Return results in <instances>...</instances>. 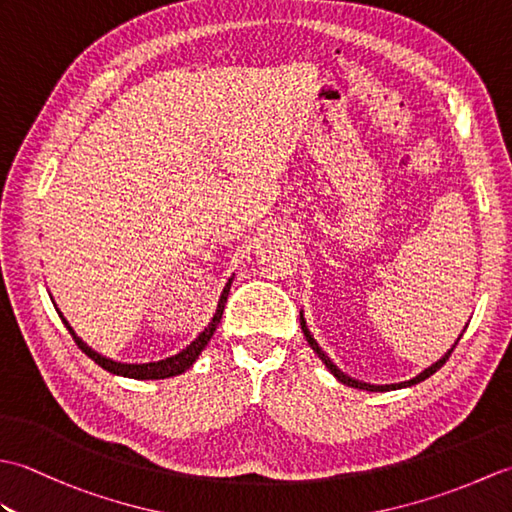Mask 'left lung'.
<instances>
[{
  "mask_svg": "<svg viewBox=\"0 0 512 512\" xmlns=\"http://www.w3.org/2000/svg\"><path fill=\"white\" fill-rule=\"evenodd\" d=\"M301 330H303V334H306V341H308V345L312 347V350H314V354H317L319 358H321V361L325 363V367H328L330 369V372L336 376V380H339V383H343V385H347V387H356V389H365V391H391V389H402V387H411V385H418V383H422V380L424 378H429L431 374H436L438 372V369L444 365V363H447L449 361V356H451V352L455 350V345H458V341H455V345L451 347V350L447 352V354H444L442 358H440V361H436V363H433L431 367H427V369H424V372H420L416 378H411V380H405V383H394V385H369V383H361V380H356V378H350V376H347V374H343L341 372V369L339 367H336L332 361H330V358L328 356H325V352L321 350V347H319V343L317 341H314V336L310 334V330H308V325H306V319H303V312H301ZM462 336V334H460Z\"/></svg>",
  "mask_w": 512,
  "mask_h": 512,
  "instance_id": "obj_1",
  "label": "left lung"
}]
</instances>
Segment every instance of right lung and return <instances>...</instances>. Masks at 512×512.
I'll list each match as a JSON object with an SVG mask.
<instances>
[{
	"label": "right lung",
	"mask_w": 512,
	"mask_h": 512,
	"mask_svg": "<svg viewBox=\"0 0 512 512\" xmlns=\"http://www.w3.org/2000/svg\"><path fill=\"white\" fill-rule=\"evenodd\" d=\"M231 284H233V277L228 279V284L224 286L222 290V297L220 301H217V310L213 314L211 323L206 325V328L200 332V336L195 341H191V345L184 347V350L176 356H169L165 358V361H156V363H118V361H112V358H105L101 354H96L92 347L85 345L79 336L74 334V330L70 328V323L65 321L61 317V321L65 323V328L70 330L74 343L79 345V350L88 354L92 361L96 365H101L103 369H107L110 374H116V376H127V378H138V380H158V378H171V376H178L182 372H187V369L195 363V358H198L202 354V350L206 347V343L211 341V336L215 334L217 330V323H220L222 314H224V306H226V299H228V292H231Z\"/></svg>",
	"instance_id": "obj_1"
}]
</instances>
